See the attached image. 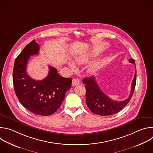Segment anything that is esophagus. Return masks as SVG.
<instances>
[{
    "instance_id": "obj_1",
    "label": "esophagus",
    "mask_w": 153,
    "mask_h": 153,
    "mask_svg": "<svg viewBox=\"0 0 153 153\" xmlns=\"http://www.w3.org/2000/svg\"><path fill=\"white\" fill-rule=\"evenodd\" d=\"M80 83L79 80L78 79H73L72 81V85L73 86H76L77 85H79Z\"/></svg>"
}]
</instances>
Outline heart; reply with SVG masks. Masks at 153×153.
I'll use <instances>...</instances> for the list:
<instances>
[{"label": "heart", "mask_w": 153, "mask_h": 153, "mask_svg": "<svg viewBox=\"0 0 153 153\" xmlns=\"http://www.w3.org/2000/svg\"><path fill=\"white\" fill-rule=\"evenodd\" d=\"M95 53H96L95 51H91V53H88L85 54L84 55L80 56H79V57L76 58V62L78 64H80V65L85 63L88 62L89 59L90 57H91L93 55H94ZM68 65H69V66L70 67V68L72 70H75L76 69V67L75 66V65L73 62H68ZM99 66H100V63L99 62L94 63H93L91 65L90 70L91 71V72H94V71H96L99 68Z\"/></svg>", "instance_id": "heart-1"}]
</instances>
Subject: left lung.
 <instances>
[{"label": "left lung", "mask_w": 153, "mask_h": 153, "mask_svg": "<svg viewBox=\"0 0 153 153\" xmlns=\"http://www.w3.org/2000/svg\"><path fill=\"white\" fill-rule=\"evenodd\" d=\"M129 62L135 65V61L129 59ZM86 88V103L91 111L100 116H109L120 111L129 102L133 94L136 83V71L131 83L129 96L123 101H114L106 96L100 90L95 77L91 76L83 79Z\"/></svg>", "instance_id": "1"}]
</instances>
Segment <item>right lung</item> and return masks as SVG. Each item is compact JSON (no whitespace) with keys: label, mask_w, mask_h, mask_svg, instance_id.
Returning a JSON list of instances; mask_svg holds the SVG:
<instances>
[{"label":"right lung","mask_w":153,"mask_h":153,"mask_svg":"<svg viewBox=\"0 0 153 153\" xmlns=\"http://www.w3.org/2000/svg\"><path fill=\"white\" fill-rule=\"evenodd\" d=\"M39 49L33 40L22 51L14 62L13 81L17 97L24 107L34 114L49 116L60 108L65 93L71 87L72 79L62 77L51 66L45 79L31 78L27 73V62L31 56L39 54Z\"/></svg>","instance_id":"right-lung-1"}]
</instances>
